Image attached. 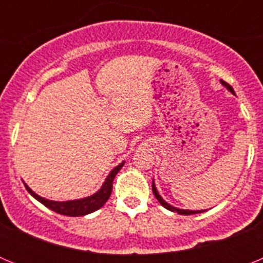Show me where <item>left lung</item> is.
I'll use <instances>...</instances> for the list:
<instances>
[{
  "label": "left lung",
  "mask_w": 263,
  "mask_h": 263,
  "mask_svg": "<svg viewBox=\"0 0 263 263\" xmlns=\"http://www.w3.org/2000/svg\"><path fill=\"white\" fill-rule=\"evenodd\" d=\"M220 83H221V84L224 85V87L227 88V89L229 90V92H231V93H233V95H234V90H233V88H232L231 85L228 84V83H225L224 80H220ZM153 194L155 195V197H157V200L159 201V203L162 204V205H163L164 208H166V210L171 211V212H176V213H179V215H185V216H188V215H195V213H201V212H204L203 210H201V211L180 210V208H176V206H174V205H171V204H168V203H167L166 200H163V197H162V196H160V195H159V192H158L157 187H155V183H154V180H153Z\"/></svg>",
  "instance_id": "8db88e82"
}]
</instances>
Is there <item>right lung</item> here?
Returning <instances> with one entry per match:
<instances>
[{"instance_id": "obj_1", "label": "right lung", "mask_w": 263, "mask_h": 263, "mask_svg": "<svg viewBox=\"0 0 263 263\" xmlns=\"http://www.w3.org/2000/svg\"><path fill=\"white\" fill-rule=\"evenodd\" d=\"M125 164V162L120 163L118 166H116L115 168L111 170L109 175L106 176L105 182L103 183L101 188H100L99 191L95 192L93 195H90V196L83 197V199H75V200H67V201H55V200H48L46 197L39 196L38 194L32 191L31 188L26 184V183H23L26 190L29 191V194L31 195L34 199L42 203L43 205H46L48 210L53 211V212L59 213V215H64V216H72V217H78V216H85L89 215V213L95 212V211L100 210L104 204L108 201L109 196L111 194V188H113V180H115L116 175L118 174L122 166Z\"/></svg>"}]
</instances>
